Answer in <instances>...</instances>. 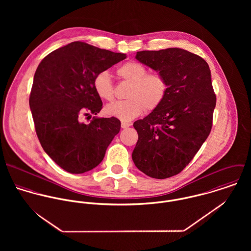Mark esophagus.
Wrapping results in <instances>:
<instances>
[{
    "label": "esophagus",
    "instance_id": "34e87169",
    "mask_svg": "<svg viewBox=\"0 0 251 251\" xmlns=\"http://www.w3.org/2000/svg\"><path fill=\"white\" fill-rule=\"evenodd\" d=\"M129 126H130V124H129V123H126V122H122V124H121L122 128H126V127H128Z\"/></svg>",
    "mask_w": 251,
    "mask_h": 251
}]
</instances>
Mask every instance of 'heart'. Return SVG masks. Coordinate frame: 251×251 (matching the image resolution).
Segmentation results:
<instances>
[{
	"label": "heart",
	"instance_id": "b5f03b06",
	"mask_svg": "<svg viewBox=\"0 0 251 251\" xmlns=\"http://www.w3.org/2000/svg\"><path fill=\"white\" fill-rule=\"evenodd\" d=\"M117 74L122 80L130 83L126 95L127 100L109 104L106 107L108 115L127 122L138 117L144 109L152 111L163 101L167 93V82L162 74L148 73L143 65L137 62L122 65ZM93 86L100 99L106 101L114 100V86L107 72H99L94 78Z\"/></svg>",
	"mask_w": 251,
	"mask_h": 251
}]
</instances>
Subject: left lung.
I'll return each instance as SVG.
<instances>
[{
    "instance_id": "8db88e82",
    "label": "left lung",
    "mask_w": 251,
    "mask_h": 251,
    "mask_svg": "<svg viewBox=\"0 0 251 251\" xmlns=\"http://www.w3.org/2000/svg\"><path fill=\"white\" fill-rule=\"evenodd\" d=\"M135 58L162 74L167 93L161 104L133 124L138 141L135 166L154 179L181 172L208 138L216 103L211 71L200 56L180 48L140 51Z\"/></svg>"
}]
</instances>
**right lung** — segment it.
Segmentation results:
<instances>
[{
	"label": "right lung",
	"instance_id": "add662e5",
	"mask_svg": "<svg viewBox=\"0 0 251 251\" xmlns=\"http://www.w3.org/2000/svg\"><path fill=\"white\" fill-rule=\"evenodd\" d=\"M126 58L74 41L38 65L29 100L36 135L44 151L67 172L82 174L97 167L119 133L121 122L115 117H94L89 124L80 118L102 108L93 86L95 76Z\"/></svg>",
	"mask_w": 251,
	"mask_h": 251
}]
</instances>
